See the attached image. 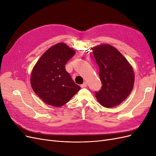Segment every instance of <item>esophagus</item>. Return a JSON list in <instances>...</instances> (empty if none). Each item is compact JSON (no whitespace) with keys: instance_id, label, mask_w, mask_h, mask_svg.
<instances>
[{"instance_id":"34e87169","label":"esophagus","mask_w":156,"mask_h":156,"mask_svg":"<svg viewBox=\"0 0 156 156\" xmlns=\"http://www.w3.org/2000/svg\"><path fill=\"white\" fill-rule=\"evenodd\" d=\"M87 87V83H84L83 84H82L81 85V87L83 88H85Z\"/></svg>"}]
</instances>
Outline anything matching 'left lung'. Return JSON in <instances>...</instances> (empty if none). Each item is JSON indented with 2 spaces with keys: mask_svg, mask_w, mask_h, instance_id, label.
<instances>
[{
  "mask_svg": "<svg viewBox=\"0 0 156 156\" xmlns=\"http://www.w3.org/2000/svg\"><path fill=\"white\" fill-rule=\"evenodd\" d=\"M100 68L101 90L95 92L100 104L107 108L120 105L129 95L135 75L131 65L115 48L102 44L92 48Z\"/></svg>",
  "mask_w": 156,
  "mask_h": 156,
  "instance_id": "8db88e82",
  "label": "left lung"
}]
</instances>
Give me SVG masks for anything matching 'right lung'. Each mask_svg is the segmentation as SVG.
Returning a JSON list of instances; mask_svg holds the SVG:
<instances>
[{
    "mask_svg": "<svg viewBox=\"0 0 156 156\" xmlns=\"http://www.w3.org/2000/svg\"><path fill=\"white\" fill-rule=\"evenodd\" d=\"M74 54L67 45L57 44L45 52L33 68L32 88L47 104L62 106L81 89L65 68Z\"/></svg>",
    "mask_w": 156,
    "mask_h": 156,
    "instance_id": "obj_1",
    "label": "right lung"
}]
</instances>
